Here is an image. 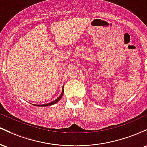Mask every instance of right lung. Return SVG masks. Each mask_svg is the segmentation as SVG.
<instances>
[{"instance_id": "add662e5", "label": "right lung", "mask_w": 147, "mask_h": 147, "mask_svg": "<svg viewBox=\"0 0 147 147\" xmlns=\"http://www.w3.org/2000/svg\"><path fill=\"white\" fill-rule=\"evenodd\" d=\"M63 93H64V90H63V87H62V93H61V94L60 96L58 97V98H57V99H55V100H53V101L51 102V103H47V104H44V105H36V104H34V105H36V106H39V107H43V106H50V105H54L55 103H57V102L59 101L61 99V98H62V96H63Z\"/></svg>"}]
</instances>
